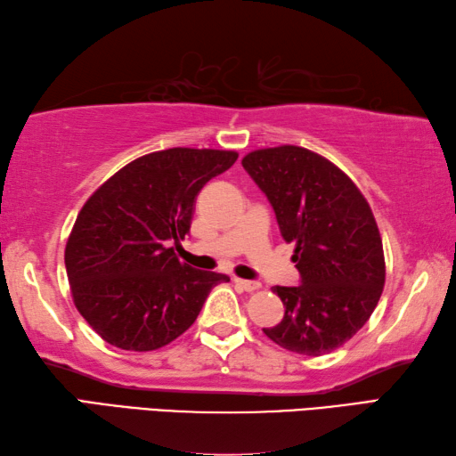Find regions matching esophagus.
Masks as SVG:
<instances>
[{
  "mask_svg": "<svg viewBox=\"0 0 456 456\" xmlns=\"http://www.w3.org/2000/svg\"><path fill=\"white\" fill-rule=\"evenodd\" d=\"M235 284H237L239 289H243V290H247V292H253V290H256V289H261V282H256V281L235 279Z\"/></svg>",
  "mask_w": 456,
  "mask_h": 456,
  "instance_id": "34e87169",
  "label": "esophagus"
}]
</instances>
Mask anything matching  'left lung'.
<instances>
[{"instance_id":"left-lung-1","label":"left lung","mask_w":456,"mask_h":456,"mask_svg":"<svg viewBox=\"0 0 456 456\" xmlns=\"http://www.w3.org/2000/svg\"><path fill=\"white\" fill-rule=\"evenodd\" d=\"M243 167L294 243L298 287H274L284 318L263 332L289 352L330 354L368 322L386 284L381 235L370 203L340 167L300 146L255 150Z\"/></svg>"}]
</instances>
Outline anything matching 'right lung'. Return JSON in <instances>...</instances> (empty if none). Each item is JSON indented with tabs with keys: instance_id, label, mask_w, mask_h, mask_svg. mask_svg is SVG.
<instances>
[{
	"instance_id": "add662e5",
	"label": "right lung",
	"mask_w": 456,
	"mask_h": 456,
	"mask_svg": "<svg viewBox=\"0 0 456 456\" xmlns=\"http://www.w3.org/2000/svg\"><path fill=\"white\" fill-rule=\"evenodd\" d=\"M237 158L208 148L151 151L86 200L67 240L65 266L77 310L104 342L158 350L195 322L216 284L229 281L180 263L175 248L190 233L201 187Z\"/></svg>"
}]
</instances>
